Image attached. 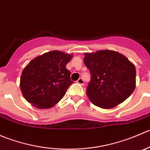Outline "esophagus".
I'll return each instance as SVG.
<instances>
[{
  "label": "esophagus",
  "instance_id": "1",
  "mask_svg": "<svg viewBox=\"0 0 150 150\" xmlns=\"http://www.w3.org/2000/svg\"><path fill=\"white\" fill-rule=\"evenodd\" d=\"M77 83H79V84H81V85H83L84 84V81H83V79L82 78H79L78 81H77Z\"/></svg>",
  "mask_w": 150,
  "mask_h": 150
}]
</instances>
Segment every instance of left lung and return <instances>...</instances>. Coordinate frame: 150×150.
<instances>
[{
  "instance_id": "8db88e82",
  "label": "left lung",
  "mask_w": 150,
  "mask_h": 150,
  "mask_svg": "<svg viewBox=\"0 0 150 150\" xmlns=\"http://www.w3.org/2000/svg\"><path fill=\"white\" fill-rule=\"evenodd\" d=\"M84 63L91 75L86 93L94 105L112 108L134 92L135 66L122 54L110 50L86 53Z\"/></svg>"
}]
</instances>
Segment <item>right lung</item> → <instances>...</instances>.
Instances as JSON below:
<instances>
[{
    "label": "right lung",
    "instance_id": "right-lung-1",
    "mask_svg": "<svg viewBox=\"0 0 150 150\" xmlns=\"http://www.w3.org/2000/svg\"><path fill=\"white\" fill-rule=\"evenodd\" d=\"M72 56L59 51L46 53L32 60L22 71L20 88L24 97L34 107H54L65 95L73 81L66 65Z\"/></svg>",
    "mask_w": 150,
    "mask_h": 150
}]
</instances>
